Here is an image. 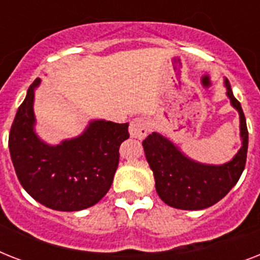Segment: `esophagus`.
I'll use <instances>...</instances> for the list:
<instances>
[{"label": "esophagus", "instance_id": "esophagus-1", "mask_svg": "<svg viewBox=\"0 0 260 260\" xmlns=\"http://www.w3.org/2000/svg\"><path fill=\"white\" fill-rule=\"evenodd\" d=\"M150 131V121L146 117H138L131 121L129 134L135 139H144Z\"/></svg>", "mask_w": 260, "mask_h": 260}]
</instances>
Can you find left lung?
Returning a JSON list of instances; mask_svg holds the SVG:
<instances>
[{"label": "left lung", "mask_w": 260, "mask_h": 260, "mask_svg": "<svg viewBox=\"0 0 260 260\" xmlns=\"http://www.w3.org/2000/svg\"><path fill=\"white\" fill-rule=\"evenodd\" d=\"M226 95L240 114V136L243 146L231 162L221 166L201 165L186 158L169 139L151 134L143 142L147 162L155 177L159 197L167 205L183 210L209 208L224 198L236 185L247 160L248 131L240 102L235 98L225 79Z\"/></svg>", "instance_id": "obj_1"}]
</instances>
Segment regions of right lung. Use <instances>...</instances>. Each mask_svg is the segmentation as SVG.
Instances as JSON below:
<instances>
[{
	"mask_svg": "<svg viewBox=\"0 0 260 260\" xmlns=\"http://www.w3.org/2000/svg\"><path fill=\"white\" fill-rule=\"evenodd\" d=\"M36 78L18 106L9 134L14 171L30 197L47 208L75 212L95 205L109 191L117 170L118 148L129 138L128 122H90L79 138L48 146L34 131Z\"/></svg>",
	"mask_w": 260,
	"mask_h": 260,
	"instance_id": "right-lung-1",
	"label": "right lung"
}]
</instances>
